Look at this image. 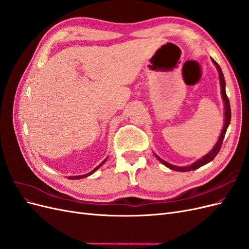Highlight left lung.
<instances>
[{"label": "left lung", "mask_w": 249, "mask_h": 249, "mask_svg": "<svg viewBox=\"0 0 249 249\" xmlns=\"http://www.w3.org/2000/svg\"><path fill=\"white\" fill-rule=\"evenodd\" d=\"M212 62L213 64L216 66V69L218 71V73H219V81H220V87H221V96H222V101H223V104H224V124H223V127H222V131L220 133V136L219 138H218V141L216 142V144L213 146V148L210 150V152L203 156L201 159L195 161L194 163H192L191 165H189V166H176V165H172V164H169L168 162L162 160L161 158L159 156H156V158L158 160H159L163 165H165V166L168 167L169 169H172V170H176V171H182V172H185V171H191V170H195L197 169L201 166H203V165L208 164L209 162L212 161L214 158L217 156V154L219 153V150L221 148V144H222V141L224 139V136H225V133H227V130L228 127L230 125V123H231V106H230V101H229V97L227 95V92H225V81H224V77H223V73H222V71L220 69V66L218 65V63L215 61V60L212 58Z\"/></svg>", "instance_id": "8db88e82"}]
</instances>
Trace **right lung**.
I'll return each mask as SVG.
<instances>
[{
    "instance_id": "1",
    "label": "right lung",
    "mask_w": 249,
    "mask_h": 249,
    "mask_svg": "<svg viewBox=\"0 0 249 249\" xmlns=\"http://www.w3.org/2000/svg\"><path fill=\"white\" fill-rule=\"evenodd\" d=\"M107 161V158H106V159H105L100 165H99V166H96L93 170H91V171H90V172H88V173H86V175H82V176H71V177H69V178L70 179H80V178H87V177H89V176H91L92 175V173H94L97 169H99L101 166H103V165L105 164V162H106Z\"/></svg>"
}]
</instances>
